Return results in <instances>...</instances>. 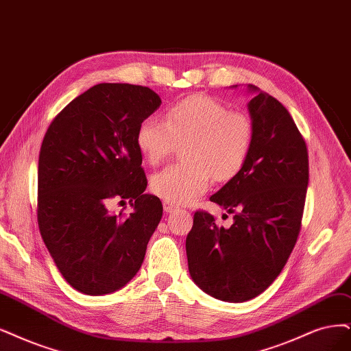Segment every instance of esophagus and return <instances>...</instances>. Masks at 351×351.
<instances>
[{
    "mask_svg": "<svg viewBox=\"0 0 351 351\" xmlns=\"http://www.w3.org/2000/svg\"><path fill=\"white\" fill-rule=\"evenodd\" d=\"M163 208H165V211L166 213H173V211H176L178 210V206L176 205H173V204H171V202H163Z\"/></svg>",
    "mask_w": 351,
    "mask_h": 351,
    "instance_id": "esophagus-1",
    "label": "esophagus"
}]
</instances>
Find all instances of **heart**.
Instances as JSON below:
<instances>
[{
    "label": "heart",
    "instance_id": "b5f03b06",
    "mask_svg": "<svg viewBox=\"0 0 351 351\" xmlns=\"http://www.w3.org/2000/svg\"><path fill=\"white\" fill-rule=\"evenodd\" d=\"M136 141L150 165H159L185 141V160L154 173L152 189L166 202L189 204L210 188L213 178L227 182L243 171L253 149L254 123L213 97L192 95L169 108L166 121L143 120Z\"/></svg>",
    "mask_w": 351,
    "mask_h": 351
}]
</instances>
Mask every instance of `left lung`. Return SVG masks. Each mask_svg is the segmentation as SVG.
<instances>
[{
  "instance_id": "1",
  "label": "left lung",
  "mask_w": 351,
  "mask_h": 351,
  "mask_svg": "<svg viewBox=\"0 0 351 351\" xmlns=\"http://www.w3.org/2000/svg\"><path fill=\"white\" fill-rule=\"evenodd\" d=\"M249 111L254 123L250 158L210 198L234 215V223L224 228L199 210L186 237L193 282L227 302L253 300L279 276L300 236L309 178L306 143L288 110L258 90Z\"/></svg>"
}]
</instances>
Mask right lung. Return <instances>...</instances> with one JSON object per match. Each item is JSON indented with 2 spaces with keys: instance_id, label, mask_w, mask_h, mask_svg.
I'll use <instances>...</instances> for the list:
<instances>
[{
  "instance_id": "obj_1",
  "label": "right lung",
  "mask_w": 351,
  "mask_h": 351,
  "mask_svg": "<svg viewBox=\"0 0 351 351\" xmlns=\"http://www.w3.org/2000/svg\"><path fill=\"white\" fill-rule=\"evenodd\" d=\"M147 86L98 84L50 123L37 171V223L46 247L72 288L86 295L121 289L138 271L163 206L145 193L136 136L160 107ZM134 213L111 215V200Z\"/></svg>"
}]
</instances>
